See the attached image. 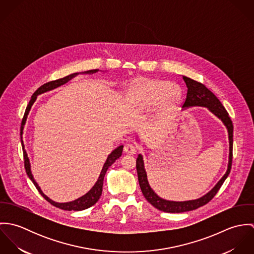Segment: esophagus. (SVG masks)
Returning a JSON list of instances; mask_svg holds the SVG:
<instances>
[{
	"mask_svg": "<svg viewBox=\"0 0 254 254\" xmlns=\"http://www.w3.org/2000/svg\"><path fill=\"white\" fill-rule=\"evenodd\" d=\"M124 151L128 154H135L137 152V147L132 144H127L124 146Z\"/></svg>",
	"mask_w": 254,
	"mask_h": 254,
	"instance_id": "1",
	"label": "esophagus"
}]
</instances>
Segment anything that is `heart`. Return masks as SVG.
Here are the masks:
<instances>
[{
    "label": "heart",
    "instance_id": "1",
    "mask_svg": "<svg viewBox=\"0 0 254 254\" xmlns=\"http://www.w3.org/2000/svg\"><path fill=\"white\" fill-rule=\"evenodd\" d=\"M179 90L171 82L146 80L132 86L127 92V100L141 107L150 108L160 104L169 106L179 97Z\"/></svg>",
    "mask_w": 254,
    "mask_h": 254
}]
</instances>
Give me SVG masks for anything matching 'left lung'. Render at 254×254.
<instances>
[{
	"label": "left lung",
	"instance_id": "1",
	"mask_svg": "<svg viewBox=\"0 0 254 254\" xmlns=\"http://www.w3.org/2000/svg\"><path fill=\"white\" fill-rule=\"evenodd\" d=\"M183 79L187 85L188 93L186 100L183 104V109H188L190 107H204L209 109L214 115H216L219 119L224 123L226 128L228 129L229 133V143H230V153H229V164L228 169L225 173V175L220 179L215 185V187L208 191L203 196L193 199V200H187V201H170L163 199L159 197L153 190L150 188L145 173V166H144V160L142 154L138 155L137 161H136V167L138 172V179L139 184L142 190V192L145 197V199L155 208L158 210L168 212V213H181L187 212L190 210H194L200 206H203L204 204L208 203L216 194L223 185L226 178L229 176L231 167H232V159H233V131L234 126L232 123V120L229 116V113L223 107L221 102L217 99V97L209 90L207 89L203 84L194 81L189 77L183 76Z\"/></svg>",
	"mask_w": 254,
	"mask_h": 254
}]
</instances>
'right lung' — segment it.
<instances>
[{
  "label": "right lung",
  "instance_id": "add662e5",
  "mask_svg": "<svg viewBox=\"0 0 254 254\" xmlns=\"http://www.w3.org/2000/svg\"><path fill=\"white\" fill-rule=\"evenodd\" d=\"M99 69H92V70H88V71H85L86 74H93V73L98 72ZM79 73H73L70 74L68 76H65L64 78H61V79H58V80H55V81H51V82H48L44 85H42L40 88H38L35 93L32 95L31 97V100L26 108L25 110V113H24V116L22 118V122H21V130H20V136H21V145H22V149H23V157H24V167H25V170H26V173L29 177V179L31 181L33 182V184L35 185L38 191L41 193V195L47 200L49 201L51 204H53L54 206L58 207V208H61V209H64V210H68V211H79V210H84V209H87L91 206H93L101 197L102 195V191H103V184H104V178H105V175L109 169V166H111V164H113L115 162L116 159H118L121 154H122V150H123V145H119L118 147H116L109 156H108V159L107 161L105 162L104 164V167L102 169V172L99 176V179L98 181L96 182V184L94 185V187L86 193L84 194L83 196L70 201V202H64V203H59V202H56L52 199H50L46 194L43 193V191L41 190L40 187L38 186L33 176H32V173H31V170H30V162H29V158L27 156V153H26V150L24 149V145H23V141H22V133H23V126L25 124V121H26V118H27V115L29 113V110L31 109L32 105L34 104V102L36 101L37 96L43 94V93H46L48 91H51V90H54L65 83H67L69 80H71L72 78H74L75 76H77Z\"/></svg>",
  "mask_w": 254,
  "mask_h": 254
}]
</instances>
